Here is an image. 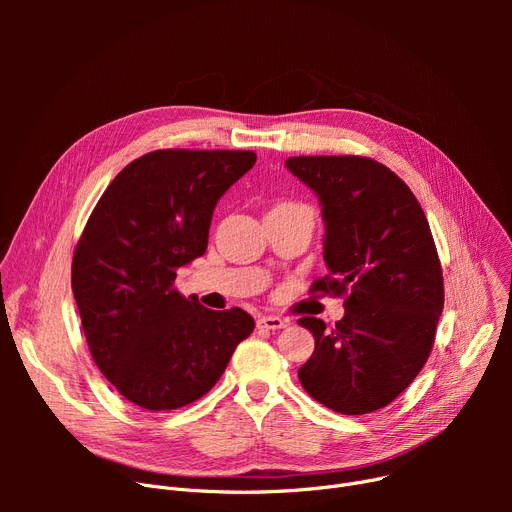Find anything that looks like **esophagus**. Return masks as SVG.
Instances as JSON below:
<instances>
[{"label":"esophagus","instance_id":"obj_1","mask_svg":"<svg viewBox=\"0 0 512 512\" xmlns=\"http://www.w3.org/2000/svg\"><path fill=\"white\" fill-rule=\"evenodd\" d=\"M288 321L282 319V317H276V315H261L257 319V328L261 330H282L286 328Z\"/></svg>","mask_w":512,"mask_h":512}]
</instances>
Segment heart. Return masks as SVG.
Returning a JSON list of instances; mask_svg holds the SVG:
<instances>
[{"mask_svg": "<svg viewBox=\"0 0 512 512\" xmlns=\"http://www.w3.org/2000/svg\"><path fill=\"white\" fill-rule=\"evenodd\" d=\"M278 207H282V205H278Z\"/></svg>", "mask_w": 512, "mask_h": 512, "instance_id": "b5f03b06", "label": "heart"}]
</instances>
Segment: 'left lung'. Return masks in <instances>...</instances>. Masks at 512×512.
I'll return each mask as SVG.
<instances>
[{
  "mask_svg": "<svg viewBox=\"0 0 512 512\" xmlns=\"http://www.w3.org/2000/svg\"><path fill=\"white\" fill-rule=\"evenodd\" d=\"M317 195L328 276L311 290L346 294L334 330L299 324L315 351L299 369L309 396L342 415H365L405 390L432 353L444 278L425 213L390 168L359 155L288 157Z\"/></svg>",
  "mask_w": 512,
  "mask_h": 512,
  "instance_id": "obj_1",
  "label": "left lung"
}]
</instances>
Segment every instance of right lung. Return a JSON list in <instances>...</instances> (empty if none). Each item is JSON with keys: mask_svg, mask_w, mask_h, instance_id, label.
I'll return each mask as SVG.
<instances>
[{"mask_svg": "<svg viewBox=\"0 0 512 512\" xmlns=\"http://www.w3.org/2000/svg\"><path fill=\"white\" fill-rule=\"evenodd\" d=\"M253 151L159 149L105 188L72 259V292L95 365L147 411L207 394L253 328L238 307L211 311L174 288L207 249L211 215L255 166Z\"/></svg>", "mask_w": 512, "mask_h": 512, "instance_id": "1", "label": "right lung"}]
</instances>
